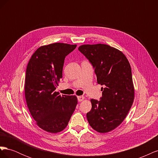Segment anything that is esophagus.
I'll return each mask as SVG.
<instances>
[{
    "label": "esophagus",
    "mask_w": 158,
    "mask_h": 158,
    "mask_svg": "<svg viewBox=\"0 0 158 158\" xmlns=\"http://www.w3.org/2000/svg\"><path fill=\"white\" fill-rule=\"evenodd\" d=\"M84 99V96H78V102H82Z\"/></svg>",
    "instance_id": "1"
}]
</instances>
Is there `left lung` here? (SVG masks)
I'll return each mask as SVG.
<instances>
[{"instance_id":"left-lung-1","label":"left lung","mask_w":158,"mask_h":158,"mask_svg":"<svg viewBox=\"0 0 158 158\" xmlns=\"http://www.w3.org/2000/svg\"><path fill=\"white\" fill-rule=\"evenodd\" d=\"M78 50L92 64L97 82L103 86L99 101L90 100L88 123L98 132H110L121 125L133 103L135 88L130 63L121 51L108 45H82Z\"/></svg>"}]
</instances>
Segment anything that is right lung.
Here are the masks:
<instances>
[{"instance_id":"right-lung-1","label":"right lung","mask_w":158,"mask_h":158,"mask_svg":"<svg viewBox=\"0 0 158 158\" xmlns=\"http://www.w3.org/2000/svg\"><path fill=\"white\" fill-rule=\"evenodd\" d=\"M76 46L63 43L41 46L27 64L24 86L27 106L37 126L47 132L63 131L78 103L76 95L55 92L63 77L65 57Z\"/></svg>"}]
</instances>
